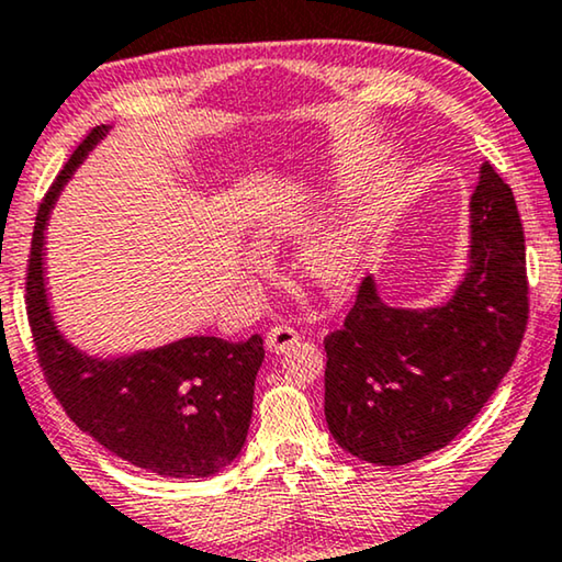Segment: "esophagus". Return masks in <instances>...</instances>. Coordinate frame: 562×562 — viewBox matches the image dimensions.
I'll return each instance as SVG.
<instances>
[{
  "instance_id": "obj_1",
  "label": "esophagus",
  "mask_w": 562,
  "mask_h": 562,
  "mask_svg": "<svg viewBox=\"0 0 562 562\" xmlns=\"http://www.w3.org/2000/svg\"><path fill=\"white\" fill-rule=\"evenodd\" d=\"M300 344V334L290 326H274L267 334V349L274 353H288L292 346Z\"/></svg>"
}]
</instances>
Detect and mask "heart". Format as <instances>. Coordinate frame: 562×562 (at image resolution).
<instances>
[{
	"mask_svg": "<svg viewBox=\"0 0 562 562\" xmlns=\"http://www.w3.org/2000/svg\"><path fill=\"white\" fill-rule=\"evenodd\" d=\"M367 228L361 221H346L334 232L321 234L300 255V270L318 288L336 290L349 284L361 262Z\"/></svg>",
	"mask_w": 562,
	"mask_h": 562,
	"instance_id": "obj_1",
	"label": "heart"
}]
</instances>
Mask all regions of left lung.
<instances>
[{
    "instance_id": "1",
    "label": "left lung",
    "mask_w": 562,
    "mask_h": 562,
    "mask_svg": "<svg viewBox=\"0 0 562 562\" xmlns=\"http://www.w3.org/2000/svg\"><path fill=\"white\" fill-rule=\"evenodd\" d=\"M471 262L453 297L428 311L382 303L363 278L326 336V423L351 456L405 465L448 446L481 413L527 328V265L515 193L481 165L471 195Z\"/></svg>"
}]
</instances>
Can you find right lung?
<instances>
[{
	"label": "right lung",
	"instance_id": "obj_1",
	"mask_svg": "<svg viewBox=\"0 0 562 562\" xmlns=\"http://www.w3.org/2000/svg\"><path fill=\"white\" fill-rule=\"evenodd\" d=\"M106 126H93L37 209L27 259V318L45 382L78 428L137 469L168 479H205L241 453L262 336L224 341L191 336L122 359H93L55 326L45 295V224L63 186Z\"/></svg>",
	"mask_w": 562,
	"mask_h": 562
}]
</instances>
